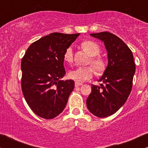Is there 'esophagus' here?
<instances>
[{
	"label": "esophagus",
	"mask_w": 148,
	"mask_h": 148,
	"mask_svg": "<svg viewBox=\"0 0 148 148\" xmlns=\"http://www.w3.org/2000/svg\"><path fill=\"white\" fill-rule=\"evenodd\" d=\"M75 87H78V86H80V85H83V83H77V82H76V83H75Z\"/></svg>",
	"instance_id": "1"
}]
</instances>
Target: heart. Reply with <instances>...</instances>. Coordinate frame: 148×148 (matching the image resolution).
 <instances>
[{
	"mask_svg": "<svg viewBox=\"0 0 148 148\" xmlns=\"http://www.w3.org/2000/svg\"><path fill=\"white\" fill-rule=\"evenodd\" d=\"M81 48L90 57V63L92 66L78 67L71 70L68 73V77L77 83H83L92 78L95 75V70L97 75H102L106 72L108 63L106 59L100 54V47L97 42L92 40H85L81 43ZM64 61L71 63L73 60V52L71 47L65 50L63 56Z\"/></svg>",
	"mask_w": 148,
	"mask_h": 148,
	"instance_id": "b5f03b06",
	"label": "heart"
}]
</instances>
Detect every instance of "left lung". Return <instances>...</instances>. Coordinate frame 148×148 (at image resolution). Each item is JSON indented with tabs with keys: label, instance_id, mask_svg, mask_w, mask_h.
<instances>
[{
	"label": "left lung",
	"instance_id": "8db88e82",
	"mask_svg": "<svg viewBox=\"0 0 148 148\" xmlns=\"http://www.w3.org/2000/svg\"><path fill=\"white\" fill-rule=\"evenodd\" d=\"M90 36L104 42L108 65L100 79L103 84L92 85L86 100L87 108L95 116L106 118L116 112L130 95L135 65L131 50L118 36L109 32Z\"/></svg>",
	"mask_w": 148,
	"mask_h": 148
}]
</instances>
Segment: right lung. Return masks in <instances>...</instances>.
I'll list each match as a JSON object with an SVG mask.
<instances>
[{
    "mask_svg": "<svg viewBox=\"0 0 148 148\" xmlns=\"http://www.w3.org/2000/svg\"><path fill=\"white\" fill-rule=\"evenodd\" d=\"M79 35L51 33L33 42L23 57V94L30 109L40 118L53 119L66 106L75 83L60 80L65 74L63 56Z\"/></svg>",
    "mask_w": 148,
    "mask_h": 148,
    "instance_id": "right-lung-1",
    "label": "right lung"
}]
</instances>
